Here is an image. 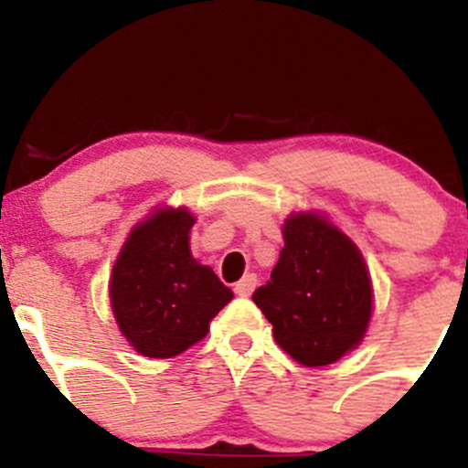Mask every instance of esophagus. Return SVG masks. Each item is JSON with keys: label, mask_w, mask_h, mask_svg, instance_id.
I'll return each mask as SVG.
<instances>
[{"label": "esophagus", "mask_w": 468, "mask_h": 468, "mask_svg": "<svg viewBox=\"0 0 468 468\" xmlns=\"http://www.w3.org/2000/svg\"><path fill=\"white\" fill-rule=\"evenodd\" d=\"M258 285V278L253 273H247L239 282H235V294L238 296H251V292L256 290Z\"/></svg>", "instance_id": "esophagus-1"}]
</instances>
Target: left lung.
Instances as JSON below:
<instances>
[{"mask_svg": "<svg viewBox=\"0 0 468 468\" xmlns=\"http://www.w3.org/2000/svg\"><path fill=\"white\" fill-rule=\"evenodd\" d=\"M281 258L253 301L273 339L303 367H325L362 342L374 308L360 249L324 215L299 212L282 226Z\"/></svg>", "mask_w": 468, "mask_h": 468, "instance_id": "1", "label": "left lung"}]
</instances>
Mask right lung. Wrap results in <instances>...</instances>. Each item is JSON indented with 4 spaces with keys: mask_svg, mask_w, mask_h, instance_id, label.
<instances>
[{
    "mask_svg": "<svg viewBox=\"0 0 468 468\" xmlns=\"http://www.w3.org/2000/svg\"><path fill=\"white\" fill-rule=\"evenodd\" d=\"M195 217L160 207L126 238L111 276V308L122 335L144 357H174L206 337L233 292L190 253Z\"/></svg>",
    "mask_w": 468,
    "mask_h": 468,
    "instance_id": "1",
    "label": "right lung"
}]
</instances>
